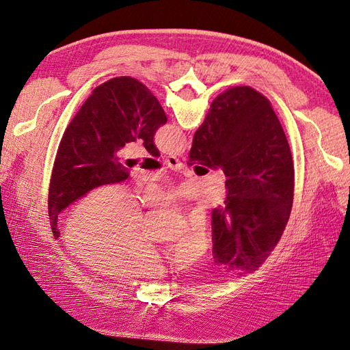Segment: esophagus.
<instances>
[{
    "label": "esophagus",
    "mask_w": 350,
    "mask_h": 350,
    "mask_svg": "<svg viewBox=\"0 0 350 350\" xmlns=\"http://www.w3.org/2000/svg\"><path fill=\"white\" fill-rule=\"evenodd\" d=\"M165 162H166L169 166H171V167H174V169H179V167H183V162L179 161V159H178L176 156H166Z\"/></svg>",
    "instance_id": "34e87169"
}]
</instances>
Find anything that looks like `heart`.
Wrapping results in <instances>:
<instances>
[{"label":"heart","instance_id":"1","mask_svg":"<svg viewBox=\"0 0 350 350\" xmlns=\"http://www.w3.org/2000/svg\"><path fill=\"white\" fill-rule=\"evenodd\" d=\"M144 204L172 206V188L149 187L140 193ZM144 216L125 187H108L72 211L64 238L71 252L111 276H147L169 266L191 267L210 248L206 221L193 220L175 243V254L143 235Z\"/></svg>","mask_w":350,"mask_h":350}]
</instances>
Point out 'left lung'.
Instances as JSON below:
<instances>
[{
    "label": "left lung",
    "mask_w": 350,
    "mask_h": 350,
    "mask_svg": "<svg viewBox=\"0 0 350 350\" xmlns=\"http://www.w3.org/2000/svg\"><path fill=\"white\" fill-rule=\"evenodd\" d=\"M166 121L154 94L137 79L115 77L92 92L67 125L52 167L48 215L55 239L62 210L94 188L130 176L116 157L125 143L142 139L147 152L161 156L153 137Z\"/></svg>",
    "instance_id": "left-lung-1"
}]
</instances>
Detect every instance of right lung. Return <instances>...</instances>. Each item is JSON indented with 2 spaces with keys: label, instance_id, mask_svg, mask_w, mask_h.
<instances>
[{
  "label": "right lung",
  "instance_id": "obj_1",
  "mask_svg": "<svg viewBox=\"0 0 350 350\" xmlns=\"http://www.w3.org/2000/svg\"><path fill=\"white\" fill-rule=\"evenodd\" d=\"M221 167L225 203L211 211L217 264L256 271L278 245L293 203L291 147L270 100L237 86L211 102L196 131L188 165Z\"/></svg>",
  "mask_w": 350,
  "mask_h": 350
}]
</instances>
